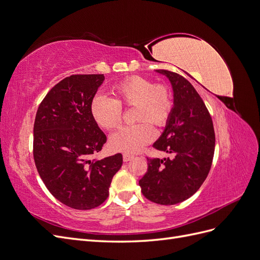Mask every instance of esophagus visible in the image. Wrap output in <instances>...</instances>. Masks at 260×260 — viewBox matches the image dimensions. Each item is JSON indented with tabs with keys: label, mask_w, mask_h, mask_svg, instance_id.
Listing matches in <instances>:
<instances>
[{
	"label": "esophagus",
	"mask_w": 260,
	"mask_h": 260,
	"mask_svg": "<svg viewBox=\"0 0 260 260\" xmlns=\"http://www.w3.org/2000/svg\"><path fill=\"white\" fill-rule=\"evenodd\" d=\"M133 155H131V154H123L122 155V158H123V161L124 162H128V161H130L131 159H133Z\"/></svg>",
	"instance_id": "34e87169"
}]
</instances>
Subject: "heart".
Here are the masks:
<instances>
[{
	"instance_id": "heart-1",
	"label": "heart",
	"mask_w": 260,
	"mask_h": 260,
	"mask_svg": "<svg viewBox=\"0 0 260 260\" xmlns=\"http://www.w3.org/2000/svg\"><path fill=\"white\" fill-rule=\"evenodd\" d=\"M135 108L131 127L118 130L109 139L116 152L136 153L154 139L155 128H162L170 119L174 109V96L167 84L154 83L148 78L133 75L113 86V99L96 95L92 100V116L102 128H118L122 120L121 108Z\"/></svg>"
}]
</instances>
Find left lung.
<instances>
[{"mask_svg": "<svg viewBox=\"0 0 260 260\" xmlns=\"http://www.w3.org/2000/svg\"><path fill=\"white\" fill-rule=\"evenodd\" d=\"M156 72L172 85L174 109L153 146L172 158H147V171L139 184L147 200L175 205L191 198L207 178L215 153V130L205 103L184 77L165 69Z\"/></svg>", "mask_w": 260, "mask_h": 260, "instance_id": "obj_1", "label": "left lung"}]
</instances>
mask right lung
<instances>
[{"label":"right lung","instance_id":"obj_1","mask_svg":"<svg viewBox=\"0 0 260 260\" xmlns=\"http://www.w3.org/2000/svg\"><path fill=\"white\" fill-rule=\"evenodd\" d=\"M104 75H73L59 81L39 105L34 125V158L55 199L74 209L100 206L108 198L122 155L90 159L106 143L91 113Z\"/></svg>","mask_w":260,"mask_h":260}]
</instances>
